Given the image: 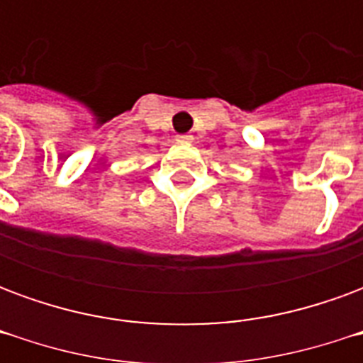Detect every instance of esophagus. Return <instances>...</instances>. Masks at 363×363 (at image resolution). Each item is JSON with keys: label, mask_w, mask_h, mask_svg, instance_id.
I'll use <instances>...</instances> for the list:
<instances>
[{"label": "esophagus", "mask_w": 363, "mask_h": 363, "mask_svg": "<svg viewBox=\"0 0 363 363\" xmlns=\"http://www.w3.org/2000/svg\"><path fill=\"white\" fill-rule=\"evenodd\" d=\"M179 143H186V142H192V135L190 134H179L177 138H174Z\"/></svg>", "instance_id": "1"}]
</instances>
